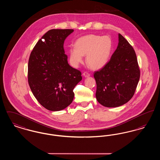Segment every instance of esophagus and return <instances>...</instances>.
<instances>
[{
	"instance_id": "obj_1",
	"label": "esophagus",
	"mask_w": 160,
	"mask_h": 160,
	"mask_svg": "<svg viewBox=\"0 0 160 160\" xmlns=\"http://www.w3.org/2000/svg\"><path fill=\"white\" fill-rule=\"evenodd\" d=\"M83 76L84 77H88L90 76L91 75H90V74L88 73V72H84L83 73Z\"/></svg>"
}]
</instances>
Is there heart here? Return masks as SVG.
Wrapping results in <instances>:
<instances>
[{
	"label": "heart",
	"mask_w": 160,
	"mask_h": 160,
	"mask_svg": "<svg viewBox=\"0 0 160 160\" xmlns=\"http://www.w3.org/2000/svg\"><path fill=\"white\" fill-rule=\"evenodd\" d=\"M113 48V41L108 36L88 35L78 38L75 47L69 49L71 65L77 68L86 55L87 65L93 69L103 68L109 61Z\"/></svg>",
	"instance_id": "1"
}]
</instances>
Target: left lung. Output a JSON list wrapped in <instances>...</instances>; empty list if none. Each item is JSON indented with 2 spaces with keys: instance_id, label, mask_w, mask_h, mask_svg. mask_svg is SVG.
<instances>
[{
  "instance_id": "1",
  "label": "left lung",
  "mask_w": 160,
  "mask_h": 160,
  "mask_svg": "<svg viewBox=\"0 0 160 160\" xmlns=\"http://www.w3.org/2000/svg\"><path fill=\"white\" fill-rule=\"evenodd\" d=\"M117 48L110 61L93 77L96 98L106 107H117L133 97L140 79V69L132 47L120 33Z\"/></svg>"
}]
</instances>
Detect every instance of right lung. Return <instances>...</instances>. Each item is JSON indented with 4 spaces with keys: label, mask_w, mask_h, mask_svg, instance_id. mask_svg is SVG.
Masks as SVG:
<instances>
[{
    "label": "right lung",
    "mask_w": 160,
    "mask_h": 160,
    "mask_svg": "<svg viewBox=\"0 0 160 160\" xmlns=\"http://www.w3.org/2000/svg\"><path fill=\"white\" fill-rule=\"evenodd\" d=\"M73 29H52L34 47L28 62V82L39 104L50 111H60L72 102L73 89L82 73L68 63L63 44Z\"/></svg>",
    "instance_id": "1"
}]
</instances>
